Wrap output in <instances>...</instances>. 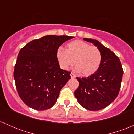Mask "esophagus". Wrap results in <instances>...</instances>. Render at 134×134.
<instances>
[{"label":"esophagus","mask_w":134,"mask_h":134,"mask_svg":"<svg viewBox=\"0 0 134 134\" xmlns=\"http://www.w3.org/2000/svg\"><path fill=\"white\" fill-rule=\"evenodd\" d=\"M70 77H71L72 79H73V78H76V76H75V75L74 74H72V73L70 74Z\"/></svg>","instance_id":"34e87169"}]
</instances>
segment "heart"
Segmentation results:
<instances>
[{"mask_svg":"<svg viewBox=\"0 0 134 134\" xmlns=\"http://www.w3.org/2000/svg\"><path fill=\"white\" fill-rule=\"evenodd\" d=\"M56 57L60 67L64 70L72 65L74 60V70L84 76H90L96 73L102 60L101 52L98 47L80 40L69 43L66 45V50L58 48Z\"/></svg>","mask_w":134,"mask_h":134,"instance_id":"1","label":"heart"}]
</instances>
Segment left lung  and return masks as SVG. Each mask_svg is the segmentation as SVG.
I'll list each match as a JSON object with an SVG mask.
<instances>
[{
	"instance_id": "obj_1",
	"label": "left lung",
	"mask_w": 134,
	"mask_h": 134,
	"mask_svg": "<svg viewBox=\"0 0 134 134\" xmlns=\"http://www.w3.org/2000/svg\"><path fill=\"white\" fill-rule=\"evenodd\" d=\"M84 40L99 49L102 60L96 73L87 78L77 77L79 85L74 96L83 108L98 111L108 107L117 97L124 72L120 59L110 49L95 39L84 38Z\"/></svg>"
}]
</instances>
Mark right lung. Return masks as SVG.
<instances>
[{
	"label": "right lung",
	"mask_w": 134,
	"mask_h": 134,
	"mask_svg": "<svg viewBox=\"0 0 134 134\" xmlns=\"http://www.w3.org/2000/svg\"><path fill=\"white\" fill-rule=\"evenodd\" d=\"M74 38L46 35L21 49L14 78L19 97L29 107L43 111L55 104L61 89L70 79V72L60 67L57 50Z\"/></svg>",
	"instance_id": "obj_1"
}]
</instances>
